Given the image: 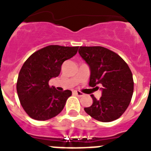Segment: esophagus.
<instances>
[{"label":"esophagus","mask_w":151,"mask_h":151,"mask_svg":"<svg viewBox=\"0 0 151 151\" xmlns=\"http://www.w3.org/2000/svg\"><path fill=\"white\" fill-rule=\"evenodd\" d=\"M74 93H75V94L77 95V96H78V97H82V96H83V95H84V93H82V92H81V91H74Z\"/></svg>","instance_id":"1"}]
</instances>
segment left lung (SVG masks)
Instances as JSON below:
<instances>
[{
  "label": "left lung",
  "mask_w": 151,
  "mask_h": 151,
  "mask_svg": "<svg viewBox=\"0 0 151 151\" xmlns=\"http://www.w3.org/2000/svg\"><path fill=\"white\" fill-rule=\"evenodd\" d=\"M80 55L91 70L89 85H102V96L85 107L87 114L101 122L116 120L128 107L134 92V80L130 68L118 54L103 47H80ZM95 87V88H96Z\"/></svg>",
  "instance_id": "obj_1"
}]
</instances>
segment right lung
<instances>
[{
    "instance_id": "1",
    "label": "right lung",
    "mask_w": 151,
    "mask_h": 151,
    "mask_svg": "<svg viewBox=\"0 0 151 151\" xmlns=\"http://www.w3.org/2000/svg\"><path fill=\"white\" fill-rule=\"evenodd\" d=\"M78 47L50 45L31 54L23 64L17 82L19 100L31 118L46 121L64 109L72 92L58 91L49 86V81L60 73L65 60L77 54Z\"/></svg>"
}]
</instances>
